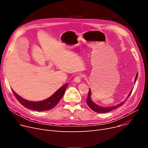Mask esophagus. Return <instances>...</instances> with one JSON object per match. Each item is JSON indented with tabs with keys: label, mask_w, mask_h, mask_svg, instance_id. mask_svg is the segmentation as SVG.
<instances>
[{
	"label": "esophagus",
	"mask_w": 148,
	"mask_h": 148,
	"mask_svg": "<svg viewBox=\"0 0 148 148\" xmlns=\"http://www.w3.org/2000/svg\"><path fill=\"white\" fill-rule=\"evenodd\" d=\"M81 78H82V76L81 75H78V76H76L75 78L74 81L75 82H76V83H79V82H81Z\"/></svg>",
	"instance_id": "1"
}]
</instances>
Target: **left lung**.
Here are the masks:
<instances>
[{
  "mask_svg": "<svg viewBox=\"0 0 148 148\" xmlns=\"http://www.w3.org/2000/svg\"><path fill=\"white\" fill-rule=\"evenodd\" d=\"M137 76H138V73H137L136 76V78H135V83H136V81L137 80ZM132 90L130 91V94L128 95L127 98L126 99V101L128 99V98L130 96L131 93H132ZM91 90L89 88V91H88V97H87V105H88V107L92 110H93L95 112H99V113H105V112H110L112 110H113L114 109H116L117 108H119V107L122 106V105L125 103V102L126 101H123L121 103H120L119 104L116 105V106H112V107H101L99 106V105H96L95 102H93L92 101H91Z\"/></svg>",
  "mask_w": 148,
  "mask_h": 148,
  "instance_id": "left-lung-1",
  "label": "left lung"
}]
</instances>
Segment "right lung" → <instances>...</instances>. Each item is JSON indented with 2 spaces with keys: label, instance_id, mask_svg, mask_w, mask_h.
Here are the masks:
<instances>
[{
  "label": "right lung",
  "instance_id": "1",
  "mask_svg": "<svg viewBox=\"0 0 148 148\" xmlns=\"http://www.w3.org/2000/svg\"><path fill=\"white\" fill-rule=\"evenodd\" d=\"M67 83L65 84L60 88H59L56 92L52 95L51 97L47 99L38 102H32L27 101L23 98H22L19 95H18L14 91L12 90V92L16 97V99L19 101V102L22 105L28 109L32 110L34 111H47L53 108L56 105H57L62 96L64 95L65 90L67 87Z\"/></svg>",
  "mask_w": 148,
  "mask_h": 148
}]
</instances>
